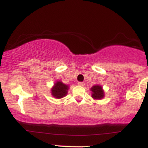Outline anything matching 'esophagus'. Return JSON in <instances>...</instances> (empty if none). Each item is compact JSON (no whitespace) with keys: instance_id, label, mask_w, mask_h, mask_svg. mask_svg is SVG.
<instances>
[{"instance_id":"1","label":"esophagus","mask_w":148,"mask_h":148,"mask_svg":"<svg viewBox=\"0 0 148 148\" xmlns=\"http://www.w3.org/2000/svg\"><path fill=\"white\" fill-rule=\"evenodd\" d=\"M78 85H79V86H84L85 84H84V83H83V82H79Z\"/></svg>"}]
</instances>
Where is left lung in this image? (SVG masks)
<instances>
[{
  "mask_svg": "<svg viewBox=\"0 0 148 148\" xmlns=\"http://www.w3.org/2000/svg\"><path fill=\"white\" fill-rule=\"evenodd\" d=\"M92 92V97L94 99H101L104 97V90H103L102 86L99 84H96L90 88Z\"/></svg>",
  "mask_w": 148,
  "mask_h": 148,
  "instance_id": "left-lung-1",
  "label": "left lung"
}]
</instances>
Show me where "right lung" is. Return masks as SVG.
Segmentation results:
<instances>
[{"mask_svg": "<svg viewBox=\"0 0 148 148\" xmlns=\"http://www.w3.org/2000/svg\"><path fill=\"white\" fill-rule=\"evenodd\" d=\"M69 88L68 85L63 84L60 81H57L51 89V93L56 99H61L67 95Z\"/></svg>", "mask_w": 148, "mask_h": 148, "instance_id": "obj_1", "label": "right lung"}]
</instances>
